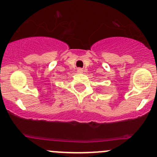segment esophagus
Wrapping results in <instances>:
<instances>
[{"label":"esophagus","instance_id":"1","mask_svg":"<svg viewBox=\"0 0 157 157\" xmlns=\"http://www.w3.org/2000/svg\"><path fill=\"white\" fill-rule=\"evenodd\" d=\"M83 69L82 68H77V72L78 73H83Z\"/></svg>","mask_w":157,"mask_h":157}]
</instances>
